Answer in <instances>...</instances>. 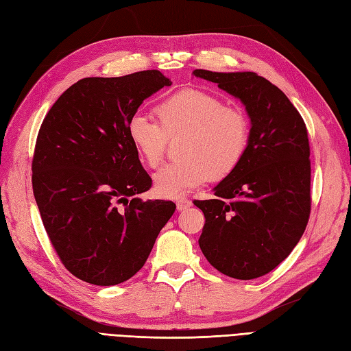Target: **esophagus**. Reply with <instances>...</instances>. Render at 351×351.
Wrapping results in <instances>:
<instances>
[{
	"label": "esophagus",
	"mask_w": 351,
	"mask_h": 351,
	"mask_svg": "<svg viewBox=\"0 0 351 351\" xmlns=\"http://www.w3.org/2000/svg\"><path fill=\"white\" fill-rule=\"evenodd\" d=\"M190 206H192V202H190L189 199H180V200H177V210L178 212H183V210L189 209Z\"/></svg>",
	"instance_id": "34e87169"
}]
</instances>
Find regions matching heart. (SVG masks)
Returning a JSON list of instances; mask_svg holds the SVG:
<instances>
[{
  "label": "heart",
  "instance_id": "obj_1",
  "mask_svg": "<svg viewBox=\"0 0 351 351\" xmlns=\"http://www.w3.org/2000/svg\"><path fill=\"white\" fill-rule=\"evenodd\" d=\"M159 123L136 112L127 123V136L136 154L151 168L162 161L168 139H178L180 162L165 165L154 176L159 197L176 199L209 180L230 176L247 151L250 123L237 107L224 105L215 95L184 89L155 107Z\"/></svg>",
  "mask_w": 351,
  "mask_h": 351
}]
</instances>
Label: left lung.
<instances>
[{"label":"left lung","instance_id":"1","mask_svg":"<svg viewBox=\"0 0 351 351\" xmlns=\"http://www.w3.org/2000/svg\"><path fill=\"white\" fill-rule=\"evenodd\" d=\"M240 99L250 119L247 151L214 187L215 199L195 200L205 215L199 246L231 278L271 272L303 236L311 214V161L306 124L275 84L253 71L195 70Z\"/></svg>","mask_w":351,"mask_h":351}]
</instances>
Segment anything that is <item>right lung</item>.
<instances>
[{
  "label": "right lung",
  "instance_id": "right-lung-1",
  "mask_svg": "<svg viewBox=\"0 0 351 351\" xmlns=\"http://www.w3.org/2000/svg\"><path fill=\"white\" fill-rule=\"evenodd\" d=\"M171 83L158 70L84 77L61 95L40 125L34 195L52 246L82 281L115 285L132 278L174 214L173 202L136 197L152 180L127 136L142 102Z\"/></svg>",
  "mask_w": 351,
  "mask_h": 351
}]
</instances>
